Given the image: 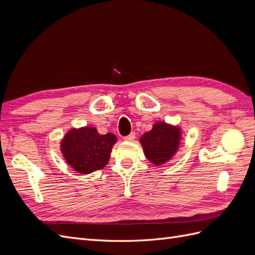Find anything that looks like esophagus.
Here are the masks:
<instances>
[{"mask_svg": "<svg viewBox=\"0 0 255 255\" xmlns=\"http://www.w3.org/2000/svg\"><path fill=\"white\" fill-rule=\"evenodd\" d=\"M135 133H130L129 135H128V136H126L125 138H123V140L125 141H134V139H135Z\"/></svg>", "mask_w": 255, "mask_h": 255, "instance_id": "esophagus-1", "label": "esophagus"}]
</instances>
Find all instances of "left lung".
Returning <instances> with one entry per match:
<instances>
[{
	"instance_id": "left-lung-1",
	"label": "left lung",
	"mask_w": 255,
	"mask_h": 255,
	"mask_svg": "<svg viewBox=\"0 0 255 255\" xmlns=\"http://www.w3.org/2000/svg\"><path fill=\"white\" fill-rule=\"evenodd\" d=\"M181 128L158 121L152 129L140 137L144 155L152 164L159 166L170 160L181 143Z\"/></svg>"
}]
</instances>
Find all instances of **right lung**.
I'll return each instance as SVG.
<instances>
[{
	"instance_id": "add662e5",
	"label": "right lung",
	"mask_w": 255,
	"mask_h": 255,
	"mask_svg": "<svg viewBox=\"0 0 255 255\" xmlns=\"http://www.w3.org/2000/svg\"><path fill=\"white\" fill-rule=\"evenodd\" d=\"M116 142V135H101L96 128L84 127L69 130L60 142V150L75 171L89 174L107 165Z\"/></svg>"
}]
</instances>
